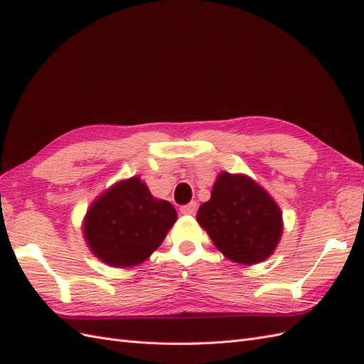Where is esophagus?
<instances>
[{
  "instance_id": "esophagus-1",
  "label": "esophagus",
  "mask_w": 364,
  "mask_h": 364,
  "mask_svg": "<svg viewBox=\"0 0 364 364\" xmlns=\"http://www.w3.org/2000/svg\"><path fill=\"white\" fill-rule=\"evenodd\" d=\"M196 210H198L196 202H190V203H187V205H182L181 207L182 215H194V213H196Z\"/></svg>"
}]
</instances>
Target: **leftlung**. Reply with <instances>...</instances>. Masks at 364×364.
<instances>
[{
  "mask_svg": "<svg viewBox=\"0 0 364 364\" xmlns=\"http://www.w3.org/2000/svg\"><path fill=\"white\" fill-rule=\"evenodd\" d=\"M196 219L216 249L241 264L267 259L282 233L277 203L250 177L239 174H219Z\"/></svg>",
  "mask_w": 364,
  "mask_h": 364,
  "instance_id": "8db88e82",
  "label": "left lung"
}]
</instances>
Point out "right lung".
Listing matches in <instances>:
<instances>
[{
	"label": "right lung",
	"instance_id": "add662e5",
	"mask_svg": "<svg viewBox=\"0 0 364 364\" xmlns=\"http://www.w3.org/2000/svg\"><path fill=\"white\" fill-rule=\"evenodd\" d=\"M176 218L170 202L154 199L139 177H131L92 203L85 220V237L103 262L131 267L162 244Z\"/></svg>",
	"mask_w": 364,
	"mask_h": 364
}]
</instances>
